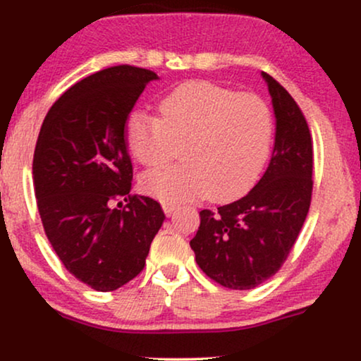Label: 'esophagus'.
I'll return each instance as SVG.
<instances>
[{
  "label": "esophagus",
  "instance_id": "esophagus-1",
  "mask_svg": "<svg viewBox=\"0 0 361 361\" xmlns=\"http://www.w3.org/2000/svg\"><path fill=\"white\" fill-rule=\"evenodd\" d=\"M162 210H164V214L167 216H171L177 210V207L174 204H167V202H164V204H162Z\"/></svg>",
  "mask_w": 361,
  "mask_h": 361
}]
</instances>
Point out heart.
I'll return each instance as SVG.
<instances>
[{
  "mask_svg": "<svg viewBox=\"0 0 361 361\" xmlns=\"http://www.w3.org/2000/svg\"><path fill=\"white\" fill-rule=\"evenodd\" d=\"M159 118L133 110L125 121V145L142 166L167 159L171 140H185L184 162L149 169L141 190L167 204L212 195L231 200L248 192L273 145L274 120L268 103L210 82H187L161 98Z\"/></svg>",
  "mask_w": 361,
  "mask_h": 361,
  "instance_id": "obj_1",
  "label": "heart"
}]
</instances>
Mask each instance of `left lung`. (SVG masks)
<instances>
[{"instance_id":"left-lung-1","label":"left lung","mask_w":361,"mask_h":361,"mask_svg":"<svg viewBox=\"0 0 361 361\" xmlns=\"http://www.w3.org/2000/svg\"><path fill=\"white\" fill-rule=\"evenodd\" d=\"M276 116L269 166L241 199L200 212L190 240L199 268L228 289H253L278 273L288 258L312 197V140L307 121L283 85L261 73Z\"/></svg>"}]
</instances>
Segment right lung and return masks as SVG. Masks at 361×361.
Wrapping results in <instances>:
<instances>
[{
  "label": "right lung",
  "mask_w": 361,
  "mask_h": 361,
  "mask_svg": "<svg viewBox=\"0 0 361 361\" xmlns=\"http://www.w3.org/2000/svg\"><path fill=\"white\" fill-rule=\"evenodd\" d=\"M157 78L131 66L83 78L51 106L36 142L32 179L44 231L68 273L102 293L141 273L166 219L159 202L130 194L125 145L126 116Z\"/></svg>",
  "instance_id": "right-lung-1"
}]
</instances>
